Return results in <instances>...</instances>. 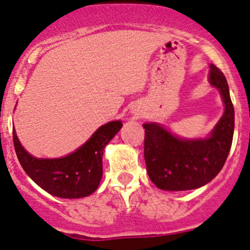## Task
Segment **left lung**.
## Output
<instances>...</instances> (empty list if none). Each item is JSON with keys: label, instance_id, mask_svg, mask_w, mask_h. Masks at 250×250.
<instances>
[{"label": "left lung", "instance_id": "1", "mask_svg": "<svg viewBox=\"0 0 250 250\" xmlns=\"http://www.w3.org/2000/svg\"><path fill=\"white\" fill-rule=\"evenodd\" d=\"M209 83L222 97L224 113L208 137L181 138L157 123L143 125L146 170L159 189L186 191L206 186L227 161L234 136V106L226 77L214 64H210Z\"/></svg>", "mask_w": 250, "mask_h": 250}]
</instances>
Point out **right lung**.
<instances>
[{
    "label": "right lung",
    "instance_id": "right-lung-1",
    "mask_svg": "<svg viewBox=\"0 0 250 250\" xmlns=\"http://www.w3.org/2000/svg\"><path fill=\"white\" fill-rule=\"evenodd\" d=\"M114 120L100 126L85 144L61 158H36L28 153L13 128L15 152L20 164L33 181L50 195L81 198L93 193L103 177L104 148L122 128Z\"/></svg>",
    "mask_w": 250,
    "mask_h": 250
}]
</instances>
